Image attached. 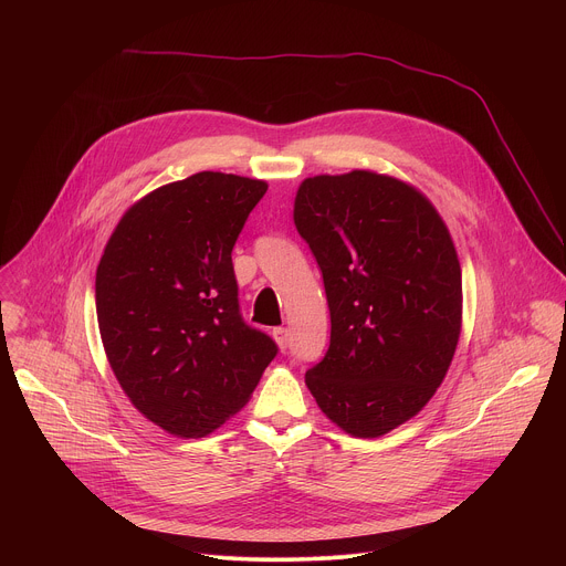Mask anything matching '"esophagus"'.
<instances>
[{"instance_id": "1", "label": "esophagus", "mask_w": 566, "mask_h": 566, "mask_svg": "<svg viewBox=\"0 0 566 566\" xmlns=\"http://www.w3.org/2000/svg\"><path fill=\"white\" fill-rule=\"evenodd\" d=\"M273 338H275V343L280 345V349H286V347H289V329H286V327H275V329H273Z\"/></svg>"}]
</instances>
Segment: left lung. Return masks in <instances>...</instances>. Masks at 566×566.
<instances>
[{"label": "left lung", "mask_w": 566, "mask_h": 566, "mask_svg": "<svg viewBox=\"0 0 566 566\" xmlns=\"http://www.w3.org/2000/svg\"><path fill=\"white\" fill-rule=\"evenodd\" d=\"M325 282L329 349L304 380L345 432L380 437L441 385L461 332V266L434 206L398 179H304L293 210Z\"/></svg>", "instance_id": "obj_1"}]
</instances>
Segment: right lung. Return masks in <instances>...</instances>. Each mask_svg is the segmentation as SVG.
<instances>
[{"mask_svg":"<svg viewBox=\"0 0 566 566\" xmlns=\"http://www.w3.org/2000/svg\"><path fill=\"white\" fill-rule=\"evenodd\" d=\"M266 184L199 172L134 203L96 271L109 365L134 408L197 439L247 406L277 356L239 311L232 247Z\"/></svg>","mask_w":566,"mask_h":566,"instance_id":"1","label":"right lung"}]
</instances>
